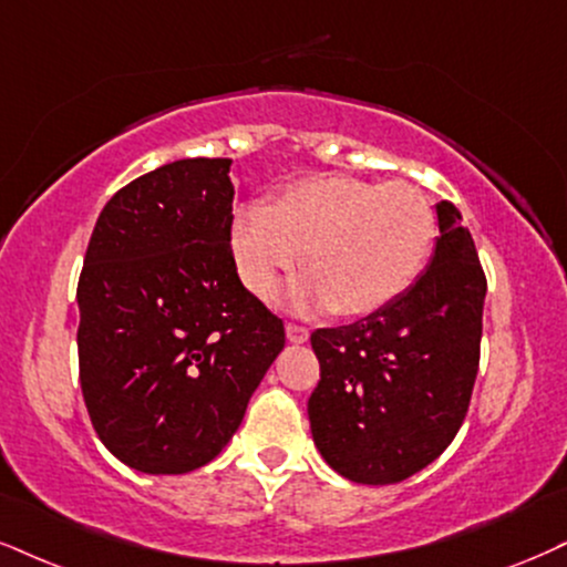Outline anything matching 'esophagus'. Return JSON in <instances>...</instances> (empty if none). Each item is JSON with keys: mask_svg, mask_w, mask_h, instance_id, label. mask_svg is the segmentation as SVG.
I'll return each instance as SVG.
<instances>
[{"mask_svg": "<svg viewBox=\"0 0 567 567\" xmlns=\"http://www.w3.org/2000/svg\"><path fill=\"white\" fill-rule=\"evenodd\" d=\"M286 339H289L291 344H305V341L310 339V331H307V328H302V326L289 323V326H286Z\"/></svg>", "mask_w": 567, "mask_h": 567, "instance_id": "1", "label": "esophagus"}]
</instances>
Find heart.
Masks as SVG:
<instances>
[{"label": "heart", "instance_id": "heart-1", "mask_svg": "<svg viewBox=\"0 0 567 567\" xmlns=\"http://www.w3.org/2000/svg\"><path fill=\"white\" fill-rule=\"evenodd\" d=\"M436 215L408 184L323 173L284 186L270 205H241L230 220V255L241 284L268 299L302 262L297 310L360 318L389 307L429 260Z\"/></svg>", "mask_w": 567, "mask_h": 567}]
</instances>
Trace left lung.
<instances>
[{"label":"left lung","instance_id":"8db88e82","mask_svg":"<svg viewBox=\"0 0 567 567\" xmlns=\"http://www.w3.org/2000/svg\"><path fill=\"white\" fill-rule=\"evenodd\" d=\"M429 265L400 299L352 326L318 328L312 442L339 476L386 486L415 476L465 421L478 373L486 278L452 202H439Z\"/></svg>","mask_w":567,"mask_h":567}]
</instances>
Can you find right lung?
<instances>
[{"mask_svg":"<svg viewBox=\"0 0 567 567\" xmlns=\"http://www.w3.org/2000/svg\"><path fill=\"white\" fill-rule=\"evenodd\" d=\"M230 159H176L104 205L79 281V368L121 463L181 476L220 454L286 344L230 255Z\"/></svg>","mask_w":567,"mask_h":567,"instance_id":"right-lung-1","label":"right lung"}]
</instances>
